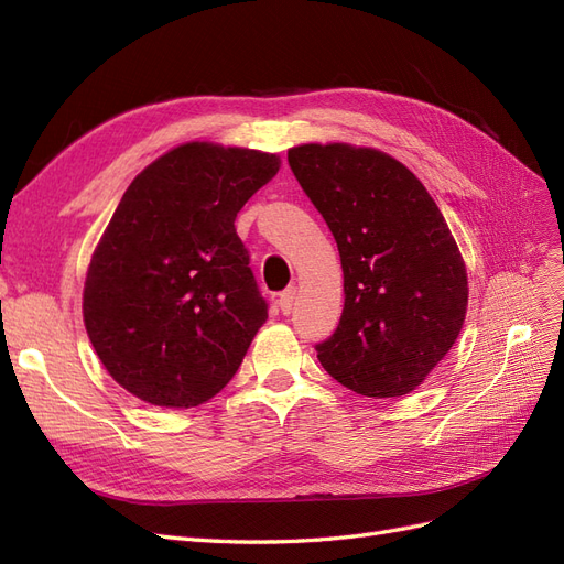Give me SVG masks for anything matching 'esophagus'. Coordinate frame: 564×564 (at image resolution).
Returning a JSON list of instances; mask_svg holds the SVG:
<instances>
[{
  "instance_id": "esophagus-1",
  "label": "esophagus",
  "mask_w": 564,
  "mask_h": 564,
  "mask_svg": "<svg viewBox=\"0 0 564 564\" xmlns=\"http://www.w3.org/2000/svg\"><path fill=\"white\" fill-rule=\"evenodd\" d=\"M296 296H299V292H296V286H289V289H284V292L280 294V301H278V305H280V311L284 313V315H289L294 311V303H296Z\"/></svg>"
}]
</instances>
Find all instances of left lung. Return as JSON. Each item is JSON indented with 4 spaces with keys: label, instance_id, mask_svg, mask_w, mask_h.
Returning <instances> with one entry per match:
<instances>
[{
    "label": "left lung",
    "instance_id": "obj_1",
    "mask_svg": "<svg viewBox=\"0 0 564 564\" xmlns=\"http://www.w3.org/2000/svg\"><path fill=\"white\" fill-rule=\"evenodd\" d=\"M286 160L344 268V313L315 346L322 367L360 395H406L452 350L466 319V263L445 216L381 150L305 143Z\"/></svg>",
    "mask_w": 564,
    "mask_h": 564
}]
</instances>
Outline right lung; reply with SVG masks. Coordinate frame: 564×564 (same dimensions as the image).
Instances as JSON below:
<instances>
[{"instance_id": "right-lung-1", "label": "right lung", "mask_w": 564, "mask_h": 564, "mask_svg": "<svg viewBox=\"0 0 564 564\" xmlns=\"http://www.w3.org/2000/svg\"><path fill=\"white\" fill-rule=\"evenodd\" d=\"M280 158L207 141L164 152L131 181L91 256L84 327L139 400L187 409L240 369L268 319L235 218Z\"/></svg>"}]
</instances>
